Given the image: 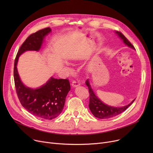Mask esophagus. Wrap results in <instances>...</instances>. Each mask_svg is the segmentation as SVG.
Here are the masks:
<instances>
[{"instance_id": "esophagus-1", "label": "esophagus", "mask_w": 153, "mask_h": 153, "mask_svg": "<svg viewBox=\"0 0 153 153\" xmlns=\"http://www.w3.org/2000/svg\"><path fill=\"white\" fill-rule=\"evenodd\" d=\"M80 85H81V84H80V82L79 81H73L72 82V87H76L77 86H79Z\"/></svg>"}]
</instances>
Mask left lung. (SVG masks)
Here are the masks:
<instances>
[{
    "instance_id": "8db88e82",
    "label": "left lung",
    "mask_w": 153,
    "mask_h": 153,
    "mask_svg": "<svg viewBox=\"0 0 153 153\" xmlns=\"http://www.w3.org/2000/svg\"><path fill=\"white\" fill-rule=\"evenodd\" d=\"M115 33L122 39V41L126 45H127L128 47L131 48L133 50H135L134 46L131 44V43L128 41V40L126 39V38L122 33L116 31ZM85 84L88 87V88H89V91L90 99H89V107L90 110L91 111L92 114L94 115V116L98 118H100V119L110 118L122 114V112H123L125 110H126L128 107H129L133 103V102L135 100V99H134L129 104H128V105L123 107H115L110 106L107 105L105 103H104L100 99H99L97 96L95 95L91 87L89 79L86 80Z\"/></svg>"
}]
</instances>
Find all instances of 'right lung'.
<instances>
[{"instance_id":"right-lung-1","label":"right lung","mask_w":153,"mask_h":153,"mask_svg":"<svg viewBox=\"0 0 153 153\" xmlns=\"http://www.w3.org/2000/svg\"><path fill=\"white\" fill-rule=\"evenodd\" d=\"M51 31L48 27L30 35L20 46L14 62V81L16 92L22 105L29 113L40 118L52 120L62 112L68 93L71 89L68 79H55L53 77L43 85L33 89L23 84L17 71L20 56L27 51H38L44 39Z\"/></svg>"}]
</instances>
